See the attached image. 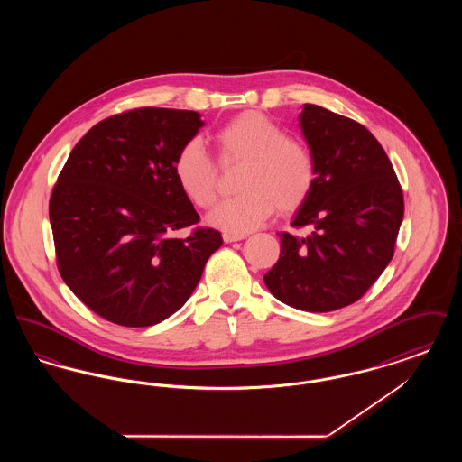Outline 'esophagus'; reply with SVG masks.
Wrapping results in <instances>:
<instances>
[{
	"label": "esophagus",
	"mask_w": 462,
	"mask_h": 462,
	"mask_svg": "<svg viewBox=\"0 0 462 462\" xmlns=\"http://www.w3.org/2000/svg\"><path fill=\"white\" fill-rule=\"evenodd\" d=\"M242 239H245V236H242V234H228V232L223 234V241L225 242H237L242 241Z\"/></svg>",
	"instance_id": "obj_1"
}]
</instances>
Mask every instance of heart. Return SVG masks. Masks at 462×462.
Returning a JSON list of instances; mask_svg holds the SVG:
<instances>
[{
    "label": "heart",
    "mask_w": 462,
    "mask_h": 462,
    "mask_svg": "<svg viewBox=\"0 0 462 462\" xmlns=\"http://www.w3.org/2000/svg\"><path fill=\"white\" fill-rule=\"evenodd\" d=\"M221 162L242 161L234 198L225 199L208 221L228 234H247L268 220L275 208L291 213L310 198L317 166L301 140L262 112H242L215 134ZM181 192L200 209L217 199V166L199 138L187 140L173 161Z\"/></svg>",
    "instance_id": "b5f03b06"
}]
</instances>
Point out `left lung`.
<instances>
[{
	"mask_svg": "<svg viewBox=\"0 0 462 462\" xmlns=\"http://www.w3.org/2000/svg\"><path fill=\"white\" fill-rule=\"evenodd\" d=\"M300 126L317 178L291 225L313 232L279 234L281 256L263 281L279 301L322 313L360 300L392 262L403 194L384 149L360 123L305 104Z\"/></svg>",
	"mask_w": 462,
	"mask_h": 462,
	"instance_id": "left-lung-1",
	"label": "left lung"
}]
</instances>
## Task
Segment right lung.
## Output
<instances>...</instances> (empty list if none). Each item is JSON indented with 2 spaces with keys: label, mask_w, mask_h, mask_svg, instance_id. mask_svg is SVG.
<instances>
[{
  "label": "right lung",
  "mask_w": 462,
  "mask_h": 462,
  "mask_svg": "<svg viewBox=\"0 0 462 462\" xmlns=\"http://www.w3.org/2000/svg\"><path fill=\"white\" fill-rule=\"evenodd\" d=\"M204 126L194 110H128L95 125L72 149L50 199L59 272L97 315L125 328L162 322L190 298L223 244L196 228L173 161Z\"/></svg>",
  "instance_id": "1"
}]
</instances>
